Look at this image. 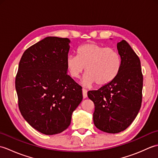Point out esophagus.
<instances>
[{
  "mask_svg": "<svg viewBox=\"0 0 158 158\" xmlns=\"http://www.w3.org/2000/svg\"><path fill=\"white\" fill-rule=\"evenodd\" d=\"M82 92H83V98H85L87 96H88V91L87 89H85V88L82 89Z\"/></svg>",
  "mask_w": 158,
  "mask_h": 158,
  "instance_id": "obj_1",
  "label": "esophagus"
}]
</instances>
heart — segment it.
<instances>
[{"mask_svg": "<svg viewBox=\"0 0 158 158\" xmlns=\"http://www.w3.org/2000/svg\"><path fill=\"white\" fill-rule=\"evenodd\" d=\"M66 67L75 79L79 78L85 68L87 74L83 80L85 85L94 83L103 85L111 81L119 73L121 58L115 49L89 43L77 49V56L67 57Z\"/></svg>", "mask_w": 158, "mask_h": 158, "instance_id": "heart-1", "label": "heart"}]
</instances>
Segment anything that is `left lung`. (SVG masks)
I'll return each mask as SVG.
<instances>
[{"mask_svg":"<svg viewBox=\"0 0 158 158\" xmlns=\"http://www.w3.org/2000/svg\"><path fill=\"white\" fill-rule=\"evenodd\" d=\"M121 57L119 73L98 90L88 92L94 104L93 120L97 128L115 134L125 130L139 113L142 103L143 77L140 61L125 40L117 44Z\"/></svg>","mask_w":158,"mask_h":158,"instance_id":"obj_1","label":"left lung"}]
</instances>
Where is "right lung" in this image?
<instances>
[{"label":"right lung","mask_w":158,"mask_h":158,"mask_svg":"<svg viewBox=\"0 0 158 158\" xmlns=\"http://www.w3.org/2000/svg\"><path fill=\"white\" fill-rule=\"evenodd\" d=\"M70 40L48 36L26 50L15 77L18 106L23 118L39 132H63L82 101V87L67 74Z\"/></svg>","instance_id":"1"}]
</instances>
